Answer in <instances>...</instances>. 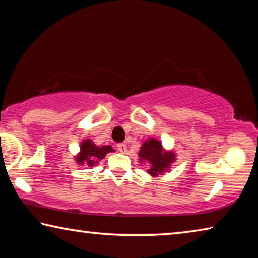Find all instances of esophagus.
Wrapping results in <instances>:
<instances>
[{"mask_svg":"<svg viewBox=\"0 0 258 258\" xmlns=\"http://www.w3.org/2000/svg\"><path fill=\"white\" fill-rule=\"evenodd\" d=\"M117 148H118V150L121 152V154H126V151H127V147H126L125 143H119V145L117 146Z\"/></svg>","mask_w":258,"mask_h":258,"instance_id":"34e87169","label":"esophagus"}]
</instances>
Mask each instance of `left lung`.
Returning a JSON list of instances; mask_svg holds the SVG:
<instances>
[{
	"label": "left lung",
	"mask_w": 258,
	"mask_h": 258,
	"mask_svg": "<svg viewBox=\"0 0 258 258\" xmlns=\"http://www.w3.org/2000/svg\"><path fill=\"white\" fill-rule=\"evenodd\" d=\"M138 156L140 164L149 166L147 173L154 178L171 172L172 164L176 161V152L173 149H166L160 140L156 138H149L143 141Z\"/></svg>",
	"instance_id": "obj_1"
}]
</instances>
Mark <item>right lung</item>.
<instances>
[{"instance_id":"obj_1","label":"right lung","mask_w":258,"mask_h":258,"mask_svg":"<svg viewBox=\"0 0 258 258\" xmlns=\"http://www.w3.org/2000/svg\"><path fill=\"white\" fill-rule=\"evenodd\" d=\"M109 152H115L111 146H97L91 139H84L80 143V151L74 156V160L80 166H87L89 168H92Z\"/></svg>"}]
</instances>
